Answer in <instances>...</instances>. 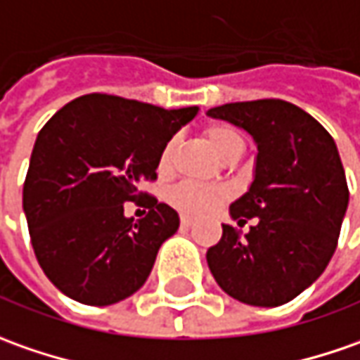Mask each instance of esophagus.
Segmentation results:
<instances>
[{"instance_id": "obj_1", "label": "esophagus", "mask_w": 360, "mask_h": 360, "mask_svg": "<svg viewBox=\"0 0 360 360\" xmlns=\"http://www.w3.org/2000/svg\"><path fill=\"white\" fill-rule=\"evenodd\" d=\"M193 225V217L189 215H181V227H191Z\"/></svg>"}]
</instances>
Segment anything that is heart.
I'll return each instance as SVG.
<instances>
[{"mask_svg":"<svg viewBox=\"0 0 360 360\" xmlns=\"http://www.w3.org/2000/svg\"><path fill=\"white\" fill-rule=\"evenodd\" d=\"M205 137L209 145L215 149L219 157H223L229 149L243 145L241 135L233 129L227 123H211L205 129ZM175 151V139H171L163 145L161 153H159V171L165 173L171 167V159ZM227 199V191L223 187H213V185H201V183H181L175 189L169 193V201L173 207H177L183 213H191V215H203L215 211L219 205Z\"/></svg>","mask_w":360,"mask_h":360,"instance_id":"obj_1","label":"heart"}]
</instances>
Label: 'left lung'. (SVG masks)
I'll return each instance as SVG.
<instances>
[{"label":"left lung","mask_w":360,"mask_h":360,"mask_svg":"<svg viewBox=\"0 0 360 360\" xmlns=\"http://www.w3.org/2000/svg\"><path fill=\"white\" fill-rule=\"evenodd\" d=\"M207 113L251 133L259 151L249 191L229 207L239 225L257 223L245 237L223 225L207 265L241 303H289L323 275L337 249L349 205L337 145L315 117L283 99L227 103Z\"/></svg>","instance_id":"1"}]
</instances>
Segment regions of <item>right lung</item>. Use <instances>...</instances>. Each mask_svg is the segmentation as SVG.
Segmentation results:
<instances>
[{
	"instance_id": "add662e5",
	"label": "right lung",
	"mask_w": 360,
	"mask_h": 360,
	"mask_svg": "<svg viewBox=\"0 0 360 360\" xmlns=\"http://www.w3.org/2000/svg\"><path fill=\"white\" fill-rule=\"evenodd\" d=\"M197 111L91 94L61 107L39 131L23 211L37 263L69 299L107 307L141 289L179 215L139 185L157 179L163 145ZM141 196L150 213L125 218L122 203Z\"/></svg>"
}]
</instances>
